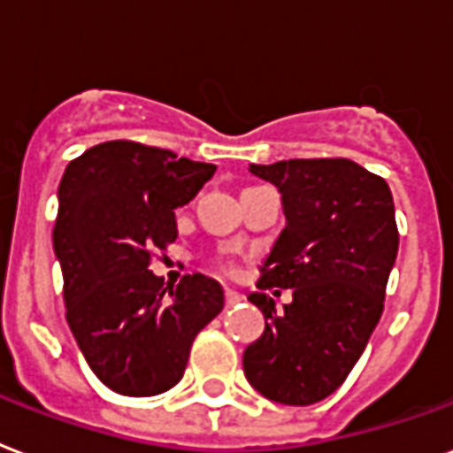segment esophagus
<instances>
[{
	"mask_svg": "<svg viewBox=\"0 0 453 453\" xmlns=\"http://www.w3.org/2000/svg\"><path fill=\"white\" fill-rule=\"evenodd\" d=\"M242 299H244V296L237 295L234 289H226V306H227V309H230V306H237Z\"/></svg>",
	"mask_w": 453,
	"mask_h": 453,
	"instance_id": "obj_1",
	"label": "esophagus"
}]
</instances>
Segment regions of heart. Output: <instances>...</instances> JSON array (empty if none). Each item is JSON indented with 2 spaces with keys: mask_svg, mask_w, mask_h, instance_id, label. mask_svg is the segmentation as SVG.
<instances>
[{
  "mask_svg": "<svg viewBox=\"0 0 453 453\" xmlns=\"http://www.w3.org/2000/svg\"><path fill=\"white\" fill-rule=\"evenodd\" d=\"M220 271H226L227 275H233V273L237 271V268H234L233 261H227V258H226V261H220Z\"/></svg>",
  "mask_w": 453,
  "mask_h": 453,
  "instance_id": "b5f03b06",
  "label": "heart"
}]
</instances>
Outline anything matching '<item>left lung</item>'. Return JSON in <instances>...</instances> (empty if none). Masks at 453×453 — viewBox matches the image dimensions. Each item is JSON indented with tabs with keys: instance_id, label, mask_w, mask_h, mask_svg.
I'll return each mask as SVG.
<instances>
[{
	"instance_id": "1",
	"label": "left lung",
	"mask_w": 453,
	"mask_h": 453,
	"mask_svg": "<svg viewBox=\"0 0 453 453\" xmlns=\"http://www.w3.org/2000/svg\"><path fill=\"white\" fill-rule=\"evenodd\" d=\"M250 171L280 189L288 219L258 289H292V302L278 311L265 292L250 295L265 330L242 365L265 399L309 406L347 380L382 316L399 250L395 202L388 182L349 158H289Z\"/></svg>"
}]
</instances>
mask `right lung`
<instances>
[{
  "label": "right lung",
  "mask_w": 453,
  "mask_h": 453,
  "mask_svg": "<svg viewBox=\"0 0 453 453\" xmlns=\"http://www.w3.org/2000/svg\"><path fill=\"white\" fill-rule=\"evenodd\" d=\"M213 164L130 140L89 147L58 185L54 251L65 320L88 365L126 396L178 385L192 342L223 311V289L199 273L175 289L150 271L178 237L175 209L192 202Z\"/></svg>",
  "instance_id": "1"
}]
</instances>
